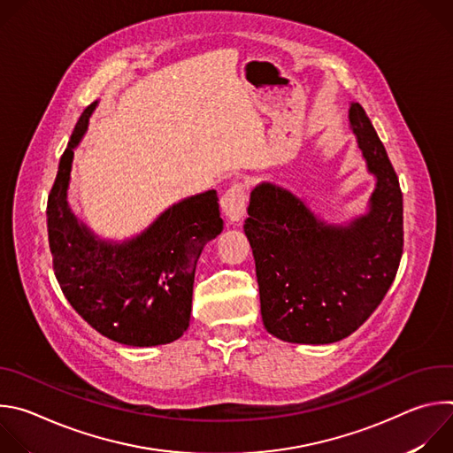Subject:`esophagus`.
Masks as SVG:
<instances>
[{
	"label": "esophagus",
	"instance_id": "34e87169",
	"mask_svg": "<svg viewBox=\"0 0 453 453\" xmlns=\"http://www.w3.org/2000/svg\"><path fill=\"white\" fill-rule=\"evenodd\" d=\"M222 211L231 222H238L245 215V206H247V193H245V184L234 182L220 199Z\"/></svg>",
	"mask_w": 453,
	"mask_h": 453
}]
</instances>
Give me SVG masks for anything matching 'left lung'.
<instances>
[{
  "label": "left lung",
  "instance_id": "1",
  "mask_svg": "<svg viewBox=\"0 0 453 453\" xmlns=\"http://www.w3.org/2000/svg\"><path fill=\"white\" fill-rule=\"evenodd\" d=\"M349 123L376 177L365 215L332 226L273 182L250 191L243 231L252 247L264 326L285 342L346 339L378 308L400 267L403 197L398 175L360 104H351Z\"/></svg>",
  "mask_w": 453,
  "mask_h": 453
}]
</instances>
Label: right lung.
Segmentation results:
<instances>
[{"mask_svg": "<svg viewBox=\"0 0 453 453\" xmlns=\"http://www.w3.org/2000/svg\"><path fill=\"white\" fill-rule=\"evenodd\" d=\"M91 104L75 125L48 196L55 278L77 313L104 337L136 348L177 341L189 326L193 280L204 245L222 233L217 191L188 197L121 243L96 238L68 206L73 149Z\"/></svg>", "mask_w": 453, "mask_h": 453, "instance_id": "add662e5", "label": "right lung"}]
</instances>
